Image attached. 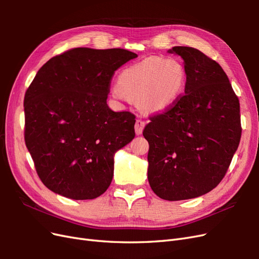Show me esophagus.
<instances>
[{"label":"esophagus","instance_id":"1","mask_svg":"<svg viewBox=\"0 0 259 259\" xmlns=\"http://www.w3.org/2000/svg\"><path fill=\"white\" fill-rule=\"evenodd\" d=\"M144 127H145V122L143 120H136V123H135V133L136 135H142L143 134V131H144Z\"/></svg>","mask_w":259,"mask_h":259}]
</instances>
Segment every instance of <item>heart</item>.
I'll list each match as a JSON object with an SVG mask.
<instances>
[{
	"mask_svg": "<svg viewBox=\"0 0 259 259\" xmlns=\"http://www.w3.org/2000/svg\"><path fill=\"white\" fill-rule=\"evenodd\" d=\"M186 82V69L178 59L151 56L123 70L112 96L137 101L146 112H161L175 105Z\"/></svg>",
	"mask_w": 259,
	"mask_h": 259,
	"instance_id": "1",
	"label": "heart"
}]
</instances>
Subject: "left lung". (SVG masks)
<instances>
[{
    "label": "left lung",
    "mask_w": 259,
    "mask_h": 259,
    "mask_svg": "<svg viewBox=\"0 0 259 259\" xmlns=\"http://www.w3.org/2000/svg\"><path fill=\"white\" fill-rule=\"evenodd\" d=\"M184 59L185 94L165 112L150 117L148 180L163 200L200 197L222 182L241 138L240 104L228 76L197 49L174 46Z\"/></svg>",
    "instance_id": "left-lung-1"
}]
</instances>
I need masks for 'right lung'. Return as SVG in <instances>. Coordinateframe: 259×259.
<instances>
[{
  "label": "right lung",
  "mask_w": 259,
  "mask_h": 259,
  "mask_svg": "<svg viewBox=\"0 0 259 259\" xmlns=\"http://www.w3.org/2000/svg\"><path fill=\"white\" fill-rule=\"evenodd\" d=\"M137 57L123 49L77 48L51 58L28 88L25 142L42 183L72 200L103 194L113 155L135 137V115L107 105L115 70Z\"/></svg>",
  "instance_id": "right-lung-1"
}]
</instances>
